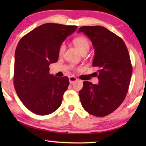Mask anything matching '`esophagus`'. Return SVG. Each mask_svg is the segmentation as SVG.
I'll use <instances>...</instances> for the list:
<instances>
[{
  "label": "esophagus",
  "mask_w": 146,
  "mask_h": 146,
  "mask_svg": "<svg viewBox=\"0 0 146 146\" xmlns=\"http://www.w3.org/2000/svg\"><path fill=\"white\" fill-rule=\"evenodd\" d=\"M68 80H69L70 84H73L75 82L78 81V79L75 78V77H73V76H70L69 78H68Z\"/></svg>",
  "instance_id": "34e87169"
}]
</instances>
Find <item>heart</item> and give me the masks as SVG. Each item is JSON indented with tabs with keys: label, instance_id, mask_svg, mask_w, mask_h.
Returning a JSON list of instances; mask_svg holds the SVG:
<instances>
[{
	"label": "heart",
	"instance_id": "obj_1",
	"mask_svg": "<svg viewBox=\"0 0 146 146\" xmlns=\"http://www.w3.org/2000/svg\"><path fill=\"white\" fill-rule=\"evenodd\" d=\"M73 44L75 46V47L78 50V51L81 53L82 55L84 54L89 51L90 46V40L84 36H79L74 38L73 40ZM65 50V46L64 44L60 45L59 48V55L62 56L63 54L64 51Z\"/></svg>",
	"mask_w": 146,
	"mask_h": 146
}]
</instances>
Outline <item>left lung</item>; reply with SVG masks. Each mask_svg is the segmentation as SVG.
I'll return each mask as SVG.
<instances>
[{
    "label": "left lung",
    "mask_w": 146,
    "mask_h": 146,
    "mask_svg": "<svg viewBox=\"0 0 146 146\" xmlns=\"http://www.w3.org/2000/svg\"><path fill=\"white\" fill-rule=\"evenodd\" d=\"M78 32L90 38L95 49L93 66L99 68V84L84 82L79 92L82 106L96 117L112 113L121 104L128 93L132 67L125 42L102 26H83Z\"/></svg>",
    "instance_id": "obj_1"
}]
</instances>
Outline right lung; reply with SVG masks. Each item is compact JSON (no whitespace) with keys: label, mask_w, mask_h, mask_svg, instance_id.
I'll list each match as a JSON object with an SVG mask.
<instances>
[{"label":"right lung","mask_w":146,"mask_h":146,"mask_svg":"<svg viewBox=\"0 0 146 146\" xmlns=\"http://www.w3.org/2000/svg\"><path fill=\"white\" fill-rule=\"evenodd\" d=\"M77 28L46 23L27 33L18 42L15 51L14 88L25 107L36 115H49L61 105L69 81L67 77L50 74L49 65L58 61L60 45Z\"/></svg>","instance_id":"right-lung-1"}]
</instances>
